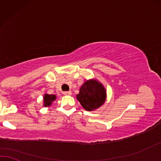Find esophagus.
<instances>
[{
  "mask_svg": "<svg viewBox=\"0 0 161 161\" xmlns=\"http://www.w3.org/2000/svg\"><path fill=\"white\" fill-rule=\"evenodd\" d=\"M63 95H65V96H70L72 94L71 91H64L63 92Z\"/></svg>",
  "mask_w": 161,
  "mask_h": 161,
  "instance_id": "34e87169",
  "label": "esophagus"
}]
</instances>
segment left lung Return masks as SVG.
<instances>
[{
  "instance_id": "8db88e82",
  "label": "left lung",
  "mask_w": 161,
  "mask_h": 161,
  "mask_svg": "<svg viewBox=\"0 0 161 161\" xmlns=\"http://www.w3.org/2000/svg\"><path fill=\"white\" fill-rule=\"evenodd\" d=\"M76 98L82 108L92 111L102 105L106 99V91L104 86L95 79L84 82Z\"/></svg>"
}]
</instances>
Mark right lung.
Segmentation results:
<instances>
[{
	"mask_svg": "<svg viewBox=\"0 0 161 161\" xmlns=\"http://www.w3.org/2000/svg\"><path fill=\"white\" fill-rule=\"evenodd\" d=\"M43 99H44V106L49 107L51 106V103L56 99V96L49 95V94H45Z\"/></svg>",
	"mask_w": 161,
	"mask_h": 161,
	"instance_id": "add662e5",
	"label": "right lung"
}]
</instances>
